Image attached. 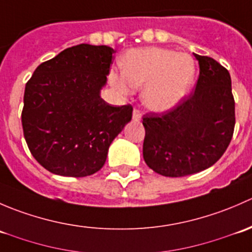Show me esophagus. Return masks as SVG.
<instances>
[{
    "mask_svg": "<svg viewBox=\"0 0 252 252\" xmlns=\"http://www.w3.org/2000/svg\"><path fill=\"white\" fill-rule=\"evenodd\" d=\"M133 119L134 121H140L141 119V113L139 110H134L133 111Z\"/></svg>",
    "mask_w": 252,
    "mask_h": 252,
    "instance_id": "1",
    "label": "esophagus"
}]
</instances>
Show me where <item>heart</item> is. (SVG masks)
Listing matches in <instances>:
<instances>
[{
    "label": "heart",
    "mask_w": 252,
    "mask_h": 252,
    "mask_svg": "<svg viewBox=\"0 0 252 252\" xmlns=\"http://www.w3.org/2000/svg\"><path fill=\"white\" fill-rule=\"evenodd\" d=\"M122 80L110 74L112 85L121 93L130 88H142L141 101L154 112H167L174 108L189 93L196 64L191 56L158 47L129 50L121 62Z\"/></svg>",
    "instance_id": "b5f03b06"
}]
</instances>
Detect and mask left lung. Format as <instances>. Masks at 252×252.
Here are the masks:
<instances>
[{"label": "left lung", "mask_w": 252, "mask_h": 252, "mask_svg": "<svg viewBox=\"0 0 252 252\" xmlns=\"http://www.w3.org/2000/svg\"><path fill=\"white\" fill-rule=\"evenodd\" d=\"M200 75L194 93L166 113L142 118V155L164 177H185L213 166L232 140L235 103L230 74L217 61L194 53Z\"/></svg>", "instance_id": "8db88e82"}]
</instances>
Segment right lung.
Returning a JSON list of instances; mask_svg holds the SVG:
<instances>
[{"label":"right lung","instance_id":"obj_1","mask_svg":"<svg viewBox=\"0 0 252 252\" xmlns=\"http://www.w3.org/2000/svg\"><path fill=\"white\" fill-rule=\"evenodd\" d=\"M114 52L105 45L65 48L25 85V141L51 173L80 178L100 171L112 141L131 121L130 105H108L100 95Z\"/></svg>","mask_w":252,"mask_h":252}]
</instances>
